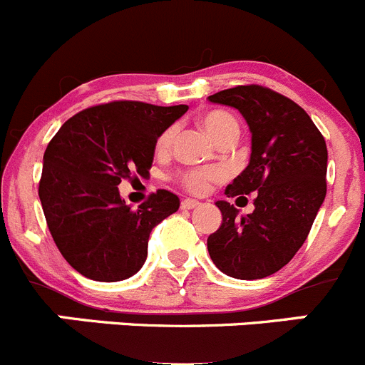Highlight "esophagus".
<instances>
[{
	"label": "esophagus",
	"instance_id": "obj_1",
	"mask_svg": "<svg viewBox=\"0 0 365 365\" xmlns=\"http://www.w3.org/2000/svg\"><path fill=\"white\" fill-rule=\"evenodd\" d=\"M200 205V201L197 200H190V197H185V200H182V208H194Z\"/></svg>",
	"mask_w": 365,
	"mask_h": 365
}]
</instances>
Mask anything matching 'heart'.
Instances as JSON below:
<instances>
[{
  "instance_id": "heart-1",
  "label": "heart",
  "mask_w": 365,
  "mask_h": 365,
  "mask_svg": "<svg viewBox=\"0 0 365 365\" xmlns=\"http://www.w3.org/2000/svg\"><path fill=\"white\" fill-rule=\"evenodd\" d=\"M201 126L208 132V135L221 143L225 139H237L239 137V121L233 118L230 112L226 110H208L200 118ZM176 133L178 128L176 125L168 126L162 130V133L157 139V151L160 155H165L171 151L173 144H175ZM226 178L225 169L221 168H187L176 173L175 180L187 190L192 194H203L207 192L208 187L215 182H222Z\"/></svg>"
}]
</instances>
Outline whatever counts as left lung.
I'll return each mask as SVG.
<instances>
[{
    "label": "left lung",
    "instance_id": "obj_1",
    "mask_svg": "<svg viewBox=\"0 0 365 365\" xmlns=\"http://www.w3.org/2000/svg\"><path fill=\"white\" fill-rule=\"evenodd\" d=\"M208 100L237 108L251 130L250 165L225 194H255L247 215L215 203L222 222L207 239L208 253L232 278L271 277L303 246L327 196V143L298 103L269 87L237 85Z\"/></svg>",
    "mask_w": 365,
    "mask_h": 365
}]
</instances>
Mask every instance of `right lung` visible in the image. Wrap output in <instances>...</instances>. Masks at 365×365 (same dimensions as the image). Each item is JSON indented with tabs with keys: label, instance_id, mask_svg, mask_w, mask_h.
I'll list each match as a JSON object with an SVG mask.
<instances>
[{
	"label": "right lung",
	"instance_id": "right-lung-1",
	"mask_svg": "<svg viewBox=\"0 0 365 365\" xmlns=\"http://www.w3.org/2000/svg\"><path fill=\"white\" fill-rule=\"evenodd\" d=\"M187 108L132 100L94 105L49 140L38 197L56 247L80 274L119 282L143 267L151 230L178 210L180 197L158 189L133 210L118 185L150 175L158 135Z\"/></svg>",
	"mask_w": 365,
	"mask_h": 365
}]
</instances>
